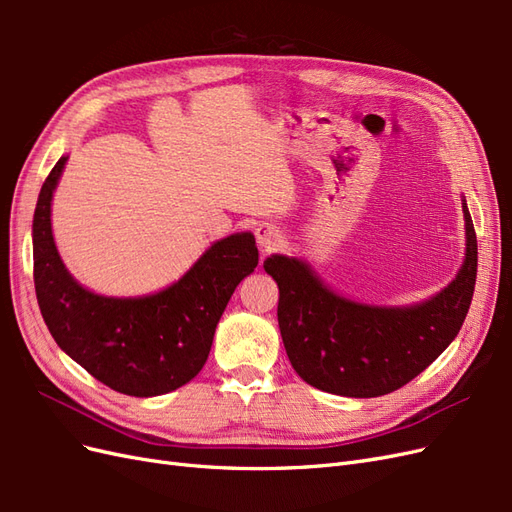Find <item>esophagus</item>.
<instances>
[{"label": "esophagus", "mask_w": 512, "mask_h": 512, "mask_svg": "<svg viewBox=\"0 0 512 512\" xmlns=\"http://www.w3.org/2000/svg\"><path fill=\"white\" fill-rule=\"evenodd\" d=\"M256 241H258L262 252H271V250H275V247L282 245L284 235H282V230L273 224H260L256 228Z\"/></svg>", "instance_id": "obj_1"}]
</instances>
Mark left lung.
Wrapping results in <instances>:
<instances>
[{"instance_id":"left-lung-1","label":"left lung","mask_w":512,"mask_h":512,"mask_svg":"<svg viewBox=\"0 0 512 512\" xmlns=\"http://www.w3.org/2000/svg\"><path fill=\"white\" fill-rule=\"evenodd\" d=\"M466 258L436 297L406 307L339 297L307 262L273 254L265 271L280 288L277 322L294 371L344 397L393 393L427 369L457 337L472 303L478 247L466 200Z\"/></svg>"}]
</instances>
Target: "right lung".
<instances>
[{
    "instance_id": "1",
    "label": "right lung",
    "mask_w": 512,
    "mask_h": 512,
    "mask_svg": "<svg viewBox=\"0 0 512 512\" xmlns=\"http://www.w3.org/2000/svg\"><path fill=\"white\" fill-rule=\"evenodd\" d=\"M68 156L42 183L34 213V284L57 346L113 391L156 397L203 369L215 327L243 277L258 265L252 232L215 241L179 282L147 297H102L83 288L59 258L51 200Z\"/></svg>"
}]
</instances>
